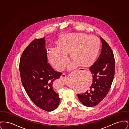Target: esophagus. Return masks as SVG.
Masks as SVG:
<instances>
[{
	"label": "esophagus",
	"mask_w": 129,
	"mask_h": 129,
	"mask_svg": "<svg viewBox=\"0 0 129 129\" xmlns=\"http://www.w3.org/2000/svg\"><path fill=\"white\" fill-rule=\"evenodd\" d=\"M78 70H76V71H74V73H76L77 72H78ZM60 78H61L62 79H66V75H65V74H62L61 75V76H60Z\"/></svg>",
	"instance_id": "1"
}]
</instances>
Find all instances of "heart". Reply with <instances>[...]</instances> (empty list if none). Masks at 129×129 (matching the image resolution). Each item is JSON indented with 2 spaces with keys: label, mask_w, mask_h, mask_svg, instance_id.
I'll return each mask as SVG.
<instances>
[{
  "label": "heart",
  "mask_w": 129,
  "mask_h": 129,
  "mask_svg": "<svg viewBox=\"0 0 129 129\" xmlns=\"http://www.w3.org/2000/svg\"><path fill=\"white\" fill-rule=\"evenodd\" d=\"M99 40L94 36L82 33L69 34L59 41L58 48H50L48 55L53 65L58 70L65 67L68 61L67 54L71 53L74 62L68 66L69 70L86 66L94 60L98 53Z\"/></svg>",
  "instance_id": "b5f03b06"
}]
</instances>
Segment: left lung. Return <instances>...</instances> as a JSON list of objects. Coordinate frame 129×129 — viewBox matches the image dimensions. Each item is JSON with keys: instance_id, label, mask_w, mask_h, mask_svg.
Listing matches in <instances>:
<instances>
[{"instance_id": "8db88e82", "label": "left lung", "mask_w": 129, "mask_h": 129, "mask_svg": "<svg viewBox=\"0 0 129 129\" xmlns=\"http://www.w3.org/2000/svg\"><path fill=\"white\" fill-rule=\"evenodd\" d=\"M101 52L98 58L91 66L92 83L89 90L78 94L80 102L86 106L93 107L106 96L110 89L115 74V58L112 49L102 37Z\"/></svg>"}]
</instances>
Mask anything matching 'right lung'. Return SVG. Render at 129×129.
<instances>
[{
	"label": "right lung",
	"mask_w": 129,
	"mask_h": 129,
	"mask_svg": "<svg viewBox=\"0 0 129 129\" xmlns=\"http://www.w3.org/2000/svg\"><path fill=\"white\" fill-rule=\"evenodd\" d=\"M44 38L33 40L25 48L19 70L22 85L31 100L41 109L51 112L59 104L54 83L62 73L55 71L48 63Z\"/></svg>",
	"instance_id": "1"
}]
</instances>
